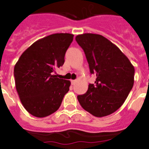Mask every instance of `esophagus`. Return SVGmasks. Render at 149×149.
<instances>
[{
  "label": "esophagus",
  "instance_id": "obj_1",
  "mask_svg": "<svg viewBox=\"0 0 149 149\" xmlns=\"http://www.w3.org/2000/svg\"><path fill=\"white\" fill-rule=\"evenodd\" d=\"M71 82H72V85H74V84H76V82H77V81H76V80H74V81H73V80H72V81H71Z\"/></svg>",
  "mask_w": 149,
  "mask_h": 149
}]
</instances>
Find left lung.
<instances>
[{"mask_svg": "<svg viewBox=\"0 0 149 149\" xmlns=\"http://www.w3.org/2000/svg\"><path fill=\"white\" fill-rule=\"evenodd\" d=\"M84 50L91 74H96L85 94L77 96L83 108L96 117L112 114L123 104L134 83V67L121 50L103 36L75 37Z\"/></svg>", "mask_w": 149, "mask_h": 149, "instance_id": "1", "label": "left lung"}]
</instances>
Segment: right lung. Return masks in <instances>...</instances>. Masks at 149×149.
Instances as JSON below:
<instances>
[{"mask_svg":"<svg viewBox=\"0 0 149 149\" xmlns=\"http://www.w3.org/2000/svg\"><path fill=\"white\" fill-rule=\"evenodd\" d=\"M73 34L55 33L40 39L24 51L14 67L15 88L29 113L43 118L58 110L71 82L54 73L65 62Z\"/></svg>","mask_w":149,"mask_h":149,"instance_id":"1","label":"right lung"}]
</instances>
